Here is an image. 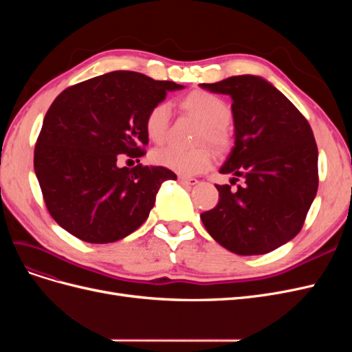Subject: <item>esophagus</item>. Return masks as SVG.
I'll use <instances>...</instances> for the list:
<instances>
[{
	"label": "esophagus",
	"mask_w": 352,
	"mask_h": 352,
	"mask_svg": "<svg viewBox=\"0 0 352 352\" xmlns=\"http://www.w3.org/2000/svg\"><path fill=\"white\" fill-rule=\"evenodd\" d=\"M179 182L185 185V186H195L198 184V180L194 177H186V176H179Z\"/></svg>",
	"instance_id": "34e87169"
}]
</instances>
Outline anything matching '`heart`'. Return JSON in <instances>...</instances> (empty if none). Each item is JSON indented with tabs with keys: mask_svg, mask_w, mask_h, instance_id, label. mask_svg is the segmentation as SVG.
I'll use <instances>...</instances> for the list:
<instances>
[{
	"mask_svg": "<svg viewBox=\"0 0 352 352\" xmlns=\"http://www.w3.org/2000/svg\"><path fill=\"white\" fill-rule=\"evenodd\" d=\"M182 107L202 122L199 141H207L217 150H225L230 144V126L228 104L216 94L195 89L182 100ZM170 122V105L164 101L148 110L145 116V132L153 142H163L167 135ZM151 160L157 164L172 170L182 176H195L206 172L212 164L214 155L206 146L194 150H182L177 146L157 148L151 153Z\"/></svg>",
	"mask_w": 352,
	"mask_h": 352,
	"instance_id": "obj_1",
	"label": "heart"
}]
</instances>
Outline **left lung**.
Returning <instances> with one entry per match:
<instances>
[{
	"instance_id": "obj_1",
	"label": "left lung",
	"mask_w": 352,
	"mask_h": 352,
	"mask_svg": "<svg viewBox=\"0 0 352 352\" xmlns=\"http://www.w3.org/2000/svg\"><path fill=\"white\" fill-rule=\"evenodd\" d=\"M202 89L232 98L235 145L219 172L243 185H216L217 206L201 214L207 232L238 255H260L300 233L317 194V145L310 124L270 82L232 76Z\"/></svg>"
}]
</instances>
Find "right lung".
Wrapping results in <instances>:
<instances>
[{
    "label": "right lung",
    "mask_w": 352,
    "mask_h": 352,
    "mask_svg": "<svg viewBox=\"0 0 352 352\" xmlns=\"http://www.w3.org/2000/svg\"><path fill=\"white\" fill-rule=\"evenodd\" d=\"M184 85L117 70L63 91L38 136L34 167L45 206L58 225L85 242L126 238L150 216L166 167H119L144 154L145 116Z\"/></svg>",
    "instance_id": "1"
}]
</instances>
